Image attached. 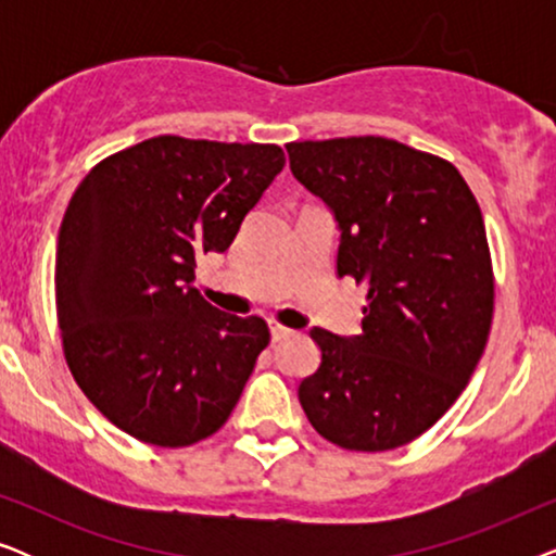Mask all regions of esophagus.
<instances>
[{"instance_id":"obj_1","label":"esophagus","mask_w":556,"mask_h":556,"mask_svg":"<svg viewBox=\"0 0 556 556\" xmlns=\"http://www.w3.org/2000/svg\"><path fill=\"white\" fill-rule=\"evenodd\" d=\"M268 326H270V339L273 341H283V339H288L293 333L291 329H286V326H280L278 321H270Z\"/></svg>"}]
</instances>
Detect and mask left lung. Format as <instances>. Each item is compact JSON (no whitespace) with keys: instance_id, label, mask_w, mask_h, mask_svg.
<instances>
[{"instance_id":"obj_1","label":"left lung","mask_w":556,"mask_h":556,"mask_svg":"<svg viewBox=\"0 0 556 556\" xmlns=\"http://www.w3.org/2000/svg\"><path fill=\"white\" fill-rule=\"evenodd\" d=\"M286 151L339 227L337 276L367 286L359 333L311 329L321 364L299 384L303 413L346 451L407 445L458 400L489 341L481 207L451 162L384 136Z\"/></svg>"}]
</instances>
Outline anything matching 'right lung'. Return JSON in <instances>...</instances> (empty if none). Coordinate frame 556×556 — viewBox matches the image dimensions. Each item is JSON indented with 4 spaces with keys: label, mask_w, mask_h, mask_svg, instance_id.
Listing matches in <instances>:
<instances>
[{
    "label": "right lung",
    "mask_w": 556,
    "mask_h": 556,
    "mask_svg": "<svg viewBox=\"0 0 556 556\" xmlns=\"http://www.w3.org/2000/svg\"><path fill=\"white\" fill-rule=\"evenodd\" d=\"M276 143L154 136L88 172L58 235L67 367L136 440L185 447L223 428L270 333L192 286L283 169Z\"/></svg>",
    "instance_id": "obj_1"
}]
</instances>
